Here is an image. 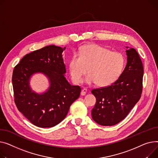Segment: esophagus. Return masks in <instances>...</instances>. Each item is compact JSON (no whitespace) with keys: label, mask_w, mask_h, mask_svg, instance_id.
I'll return each mask as SVG.
<instances>
[{"label":"esophagus","mask_w":158,"mask_h":158,"mask_svg":"<svg viewBox=\"0 0 158 158\" xmlns=\"http://www.w3.org/2000/svg\"><path fill=\"white\" fill-rule=\"evenodd\" d=\"M87 89H85V88L83 89L81 92V96H85L86 94V93H87Z\"/></svg>","instance_id":"obj_1"}]
</instances>
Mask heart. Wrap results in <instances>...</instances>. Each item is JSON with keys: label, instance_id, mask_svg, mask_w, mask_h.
Listing matches in <instances>:
<instances>
[{"label": "heart", "instance_id": "heart-1", "mask_svg": "<svg viewBox=\"0 0 158 158\" xmlns=\"http://www.w3.org/2000/svg\"><path fill=\"white\" fill-rule=\"evenodd\" d=\"M126 64L124 55L96 44L83 45L69 62V70L73 81L80 83L87 71L88 83H96L106 87L114 83L121 75Z\"/></svg>", "mask_w": 158, "mask_h": 158}]
</instances>
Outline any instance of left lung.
I'll return each mask as SVG.
<instances>
[{
	"label": "left lung",
	"instance_id": "1",
	"mask_svg": "<svg viewBox=\"0 0 158 158\" xmlns=\"http://www.w3.org/2000/svg\"><path fill=\"white\" fill-rule=\"evenodd\" d=\"M127 48V62L120 77L112 85L91 91L96 98L92 117L101 126H110L120 123L141 98L143 64L135 49Z\"/></svg>",
	"mask_w": 158,
	"mask_h": 158
}]
</instances>
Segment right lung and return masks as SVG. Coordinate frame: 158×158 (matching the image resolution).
Masks as SVG:
<instances>
[{
  "mask_svg": "<svg viewBox=\"0 0 158 158\" xmlns=\"http://www.w3.org/2000/svg\"><path fill=\"white\" fill-rule=\"evenodd\" d=\"M65 49L55 45L45 46L25 55L14 68L12 83L16 106L38 127H51L60 123L80 96V86L70 85L64 75L66 72L62 58ZM35 72L44 73L50 80L49 90L41 95L32 91L29 86L30 77Z\"/></svg>",
  "mask_w": 158,
  "mask_h": 158,
  "instance_id": "right-lung-1",
  "label": "right lung"
}]
</instances>
